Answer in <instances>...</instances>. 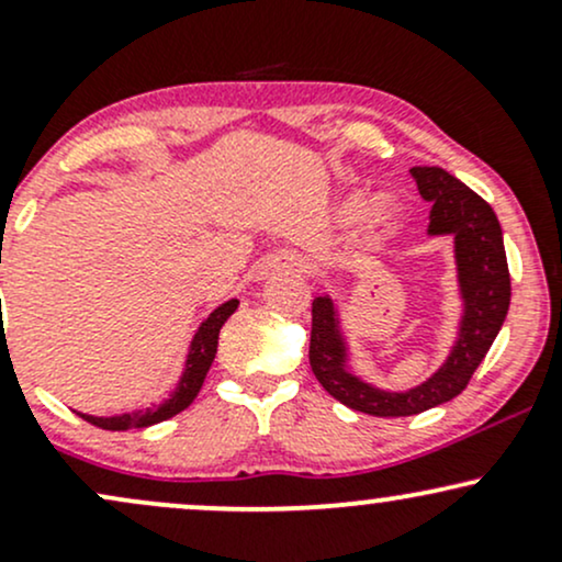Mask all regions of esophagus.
<instances>
[{
  "mask_svg": "<svg viewBox=\"0 0 562 562\" xmlns=\"http://www.w3.org/2000/svg\"><path fill=\"white\" fill-rule=\"evenodd\" d=\"M308 269V261L303 259L299 250H280L272 259H267L261 272L263 274H303Z\"/></svg>",
  "mask_w": 562,
  "mask_h": 562,
  "instance_id": "esophagus-1",
  "label": "esophagus"
}]
</instances>
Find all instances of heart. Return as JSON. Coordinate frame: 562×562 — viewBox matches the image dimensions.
Wrapping results in <instances>:
<instances>
[{"label": "heart", "mask_w": 562, "mask_h": 562, "mask_svg": "<svg viewBox=\"0 0 562 562\" xmlns=\"http://www.w3.org/2000/svg\"><path fill=\"white\" fill-rule=\"evenodd\" d=\"M367 211H370V200H367L364 195H351L344 203L346 218H362ZM372 216H375V218H383L385 216V203H383V200H378L375 209H372Z\"/></svg>", "instance_id": "heart-1"}]
</instances>
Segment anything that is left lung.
<instances>
[{"label": "left lung", "mask_w": 562, "mask_h": 562, "mask_svg": "<svg viewBox=\"0 0 562 562\" xmlns=\"http://www.w3.org/2000/svg\"><path fill=\"white\" fill-rule=\"evenodd\" d=\"M420 198L430 203V240L449 237L460 299L454 340L434 375L406 391L383 389L353 370V348L344 325V308L330 293L312 303L308 362L322 389L348 409L375 417H409L451 402L492 348L509 308V272L499 218L486 200L438 166L409 169Z\"/></svg>", "instance_id": "8db88e82"}]
</instances>
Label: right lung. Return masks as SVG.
<instances>
[{
  "label": "right lung",
  "instance_id": "1",
  "mask_svg": "<svg viewBox=\"0 0 562 562\" xmlns=\"http://www.w3.org/2000/svg\"><path fill=\"white\" fill-rule=\"evenodd\" d=\"M237 306H240V301L237 299L218 303L214 312L200 322V327L190 340V348H187L182 375H179L177 385H173L164 402L145 406V409L121 412V415H108V417L83 415V412H79V415L87 423H92V425H97V428H105V430L150 428V425L164 423V420H169V417L179 415V412L187 409V406L195 402L200 389H203V380H205V375H209L211 364H214V357H216L218 330H222L224 322H227L232 314L237 312Z\"/></svg>",
  "mask_w": 562,
  "mask_h": 562
}]
</instances>
